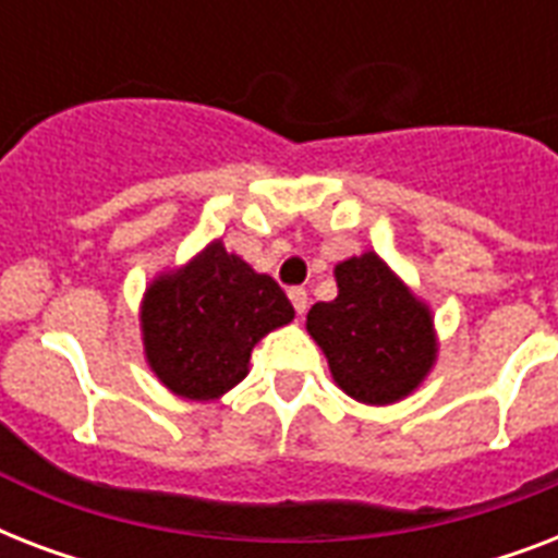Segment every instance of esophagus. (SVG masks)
I'll list each match as a JSON object with an SVG mask.
<instances>
[{"label":"esophagus","mask_w":558,"mask_h":558,"mask_svg":"<svg viewBox=\"0 0 558 558\" xmlns=\"http://www.w3.org/2000/svg\"><path fill=\"white\" fill-rule=\"evenodd\" d=\"M289 301H292V306H295V313H298V315H304V313H306V306H310V298H306V289H301V287L289 289Z\"/></svg>","instance_id":"1"}]
</instances>
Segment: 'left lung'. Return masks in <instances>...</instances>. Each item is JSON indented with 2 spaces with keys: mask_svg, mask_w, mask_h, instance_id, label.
<instances>
[{
  "mask_svg": "<svg viewBox=\"0 0 558 558\" xmlns=\"http://www.w3.org/2000/svg\"><path fill=\"white\" fill-rule=\"evenodd\" d=\"M336 283L339 298L306 315L336 385L367 405L405 399L437 359L428 306L373 252L339 263Z\"/></svg>",
  "mask_w": 558,
  "mask_h": 558,
  "instance_id": "obj_1",
  "label": "left lung"
}]
</instances>
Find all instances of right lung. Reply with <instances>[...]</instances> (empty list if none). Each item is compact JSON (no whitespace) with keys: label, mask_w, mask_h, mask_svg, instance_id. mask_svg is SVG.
Returning a JSON list of instances; mask_svg holds the SVG:
<instances>
[{"label":"right lung","mask_w":558,"mask_h":558,"mask_svg":"<svg viewBox=\"0 0 558 558\" xmlns=\"http://www.w3.org/2000/svg\"><path fill=\"white\" fill-rule=\"evenodd\" d=\"M292 318L283 289L214 240L144 292L147 365L177 397L217 399L245 379L254 344Z\"/></svg>","instance_id":"obj_1"}]
</instances>
